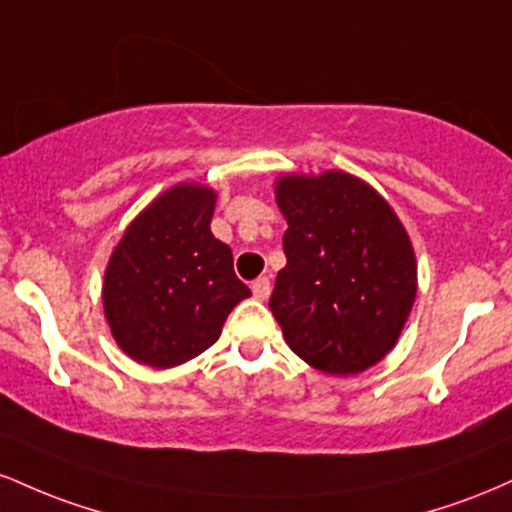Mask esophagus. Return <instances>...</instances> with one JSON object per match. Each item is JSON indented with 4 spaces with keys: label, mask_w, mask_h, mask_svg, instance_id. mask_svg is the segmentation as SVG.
Masks as SVG:
<instances>
[{
    "label": "esophagus",
    "mask_w": 512,
    "mask_h": 512,
    "mask_svg": "<svg viewBox=\"0 0 512 512\" xmlns=\"http://www.w3.org/2000/svg\"><path fill=\"white\" fill-rule=\"evenodd\" d=\"M269 291H272V284H269L267 276H260V279L252 281V296H255L257 301H264V298H269Z\"/></svg>",
    "instance_id": "obj_1"
}]
</instances>
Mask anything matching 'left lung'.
<instances>
[{
	"mask_svg": "<svg viewBox=\"0 0 512 512\" xmlns=\"http://www.w3.org/2000/svg\"><path fill=\"white\" fill-rule=\"evenodd\" d=\"M286 267L269 308L286 344L330 375H356L395 349L416 298V257L402 221L344 170L281 175Z\"/></svg>",
	"mask_w": 512,
	"mask_h": 512,
	"instance_id": "1",
	"label": "left lung"
}]
</instances>
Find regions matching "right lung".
<instances>
[{"instance_id":"add662e5","label":"right lung","mask_w":512,"mask_h":512,"mask_svg":"<svg viewBox=\"0 0 512 512\" xmlns=\"http://www.w3.org/2000/svg\"><path fill=\"white\" fill-rule=\"evenodd\" d=\"M216 192L180 182L137 216L110 255L103 310L117 346L151 368L207 351L250 289L209 223Z\"/></svg>"}]
</instances>
